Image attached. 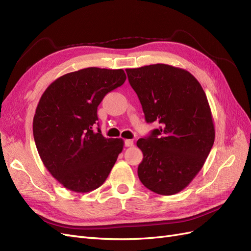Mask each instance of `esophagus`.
I'll return each instance as SVG.
<instances>
[{"label": "esophagus", "mask_w": 251, "mask_h": 251, "mask_svg": "<svg viewBox=\"0 0 251 251\" xmlns=\"http://www.w3.org/2000/svg\"><path fill=\"white\" fill-rule=\"evenodd\" d=\"M134 146V141L130 140V139H126L125 140V147H133Z\"/></svg>", "instance_id": "esophagus-1"}]
</instances>
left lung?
Segmentation results:
<instances>
[{
    "instance_id": "8db88e82",
    "label": "left lung",
    "mask_w": 251,
    "mask_h": 251,
    "mask_svg": "<svg viewBox=\"0 0 251 251\" xmlns=\"http://www.w3.org/2000/svg\"><path fill=\"white\" fill-rule=\"evenodd\" d=\"M126 71L147 123L160 125L137 141L143 153L138 177L156 194H177L200 172L215 141L207 97L181 68L156 64Z\"/></svg>"
}]
</instances>
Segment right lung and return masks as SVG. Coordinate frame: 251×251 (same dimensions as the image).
<instances>
[{
  "instance_id": "right-lung-1",
  "label": "right lung",
  "mask_w": 251,
  "mask_h": 251,
  "mask_svg": "<svg viewBox=\"0 0 251 251\" xmlns=\"http://www.w3.org/2000/svg\"><path fill=\"white\" fill-rule=\"evenodd\" d=\"M123 69L91 67L58 77L45 90L33 118V137L44 165L60 184L89 193L108 178L124 140L94 131L97 107L124 85Z\"/></svg>"
}]
</instances>
